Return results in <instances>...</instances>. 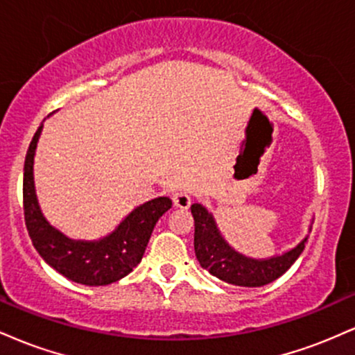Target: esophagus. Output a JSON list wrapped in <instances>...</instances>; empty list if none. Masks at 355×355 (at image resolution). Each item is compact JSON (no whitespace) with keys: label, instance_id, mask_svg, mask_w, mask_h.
<instances>
[{"label":"esophagus","instance_id":"obj_1","mask_svg":"<svg viewBox=\"0 0 355 355\" xmlns=\"http://www.w3.org/2000/svg\"><path fill=\"white\" fill-rule=\"evenodd\" d=\"M190 203L191 198L187 191H177V193L173 195V205L177 207V209H189Z\"/></svg>","mask_w":355,"mask_h":355}]
</instances>
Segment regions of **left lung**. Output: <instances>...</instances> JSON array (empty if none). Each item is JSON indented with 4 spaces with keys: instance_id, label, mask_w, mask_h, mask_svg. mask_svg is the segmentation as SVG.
<instances>
[{
    "instance_id": "obj_1",
    "label": "left lung",
    "mask_w": 355,
    "mask_h": 355,
    "mask_svg": "<svg viewBox=\"0 0 355 355\" xmlns=\"http://www.w3.org/2000/svg\"><path fill=\"white\" fill-rule=\"evenodd\" d=\"M195 220L193 247L202 268L223 282L240 287H262L288 270L305 248V237L294 248L270 259H250L232 248L220 234L214 215L200 203L190 207ZM312 229V227H311ZM309 229V232H311Z\"/></svg>"
}]
</instances>
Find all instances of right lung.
Masks as SVG:
<instances>
[{"label":"right lung","instance_id":"add662e5","mask_svg":"<svg viewBox=\"0 0 355 355\" xmlns=\"http://www.w3.org/2000/svg\"><path fill=\"white\" fill-rule=\"evenodd\" d=\"M42 130L40 125L24 158L23 210L31 242L48 266L76 284L98 287L123 279L141 262L153 227L172 209V200L158 197L145 202L100 240L68 239L48 223L36 198L33 162Z\"/></svg>","mask_w":355,"mask_h":355}]
</instances>
